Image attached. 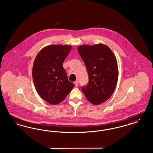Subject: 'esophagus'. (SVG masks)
<instances>
[{
	"label": "esophagus",
	"instance_id": "esophagus-1",
	"mask_svg": "<svg viewBox=\"0 0 153 153\" xmlns=\"http://www.w3.org/2000/svg\"><path fill=\"white\" fill-rule=\"evenodd\" d=\"M74 84L76 87H78V84H79V81L77 80V81H76L74 82Z\"/></svg>",
	"mask_w": 153,
	"mask_h": 153
}]
</instances>
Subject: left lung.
Wrapping results in <instances>:
<instances>
[{"label": "left lung", "mask_w": 153, "mask_h": 153, "mask_svg": "<svg viewBox=\"0 0 153 153\" xmlns=\"http://www.w3.org/2000/svg\"><path fill=\"white\" fill-rule=\"evenodd\" d=\"M77 50L89 80L87 85L82 87V92L90 102L100 104L109 99L117 87L119 71L116 57L104 44L82 45Z\"/></svg>", "instance_id": "left-lung-1"}]
</instances>
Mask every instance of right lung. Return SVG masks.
Returning a JSON list of instances; mask_svg holds the SVG:
<instances>
[{"label":"right lung","instance_id":"1","mask_svg":"<svg viewBox=\"0 0 153 153\" xmlns=\"http://www.w3.org/2000/svg\"><path fill=\"white\" fill-rule=\"evenodd\" d=\"M71 49L69 45H51L42 49L34 59L32 75L36 91L52 105L63 101L74 87L62 66Z\"/></svg>","mask_w":153,"mask_h":153}]
</instances>
